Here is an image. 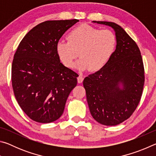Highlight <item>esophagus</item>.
Wrapping results in <instances>:
<instances>
[{
  "label": "esophagus",
  "instance_id": "1",
  "mask_svg": "<svg viewBox=\"0 0 156 156\" xmlns=\"http://www.w3.org/2000/svg\"><path fill=\"white\" fill-rule=\"evenodd\" d=\"M77 79H78V83H83V80H84V78L82 75H79V76L77 78Z\"/></svg>",
  "mask_w": 156,
  "mask_h": 156
}]
</instances>
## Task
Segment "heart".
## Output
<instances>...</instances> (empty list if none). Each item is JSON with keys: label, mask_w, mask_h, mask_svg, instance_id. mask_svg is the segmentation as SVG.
Segmentation results:
<instances>
[{"label": "heart", "mask_w": 156, "mask_h": 156, "mask_svg": "<svg viewBox=\"0 0 156 156\" xmlns=\"http://www.w3.org/2000/svg\"><path fill=\"white\" fill-rule=\"evenodd\" d=\"M67 41H60L56 51L66 67H71L78 57L76 67L82 70L97 72L109 62L115 51L116 37L109 30H100L87 24L73 28L67 36Z\"/></svg>", "instance_id": "obj_1"}]
</instances>
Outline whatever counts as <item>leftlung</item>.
I'll return each instance as SVG.
<instances>
[{"label":"left lung","mask_w":156,"mask_h":156,"mask_svg":"<svg viewBox=\"0 0 156 156\" xmlns=\"http://www.w3.org/2000/svg\"><path fill=\"white\" fill-rule=\"evenodd\" d=\"M93 22L112 27L117 44L107 65L84 78L83 86L92 117L102 125L115 126L128 119L140 101L144 84L143 61L136 42L120 25Z\"/></svg>","instance_id":"obj_1"}]
</instances>
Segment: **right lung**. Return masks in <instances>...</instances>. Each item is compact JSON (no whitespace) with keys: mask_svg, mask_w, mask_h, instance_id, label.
Here are the masks:
<instances>
[{"mask_svg":"<svg viewBox=\"0 0 156 156\" xmlns=\"http://www.w3.org/2000/svg\"><path fill=\"white\" fill-rule=\"evenodd\" d=\"M77 19L47 20L29 31L18 45L12 66V84L18 105L36 122L49 123L62 115L78 73L60 62V38Z\"/></svg>","mask_w":156,"mask_h":156,"instance_id":"obj_1","label":"right lung"}]
</instances>
